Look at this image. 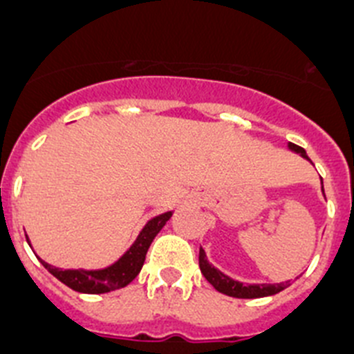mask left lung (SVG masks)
Listing matches in <instances>:
<instances>
[{
    "instance_id": "obj_1",
    "label": "left lung",
    "mask_w": 354,
    "mask_h": 354,
    "mask_svg": "<svg viewBox=\"0 0 354 354\" xmlns=\"http://www.w3.org/2000/svg\"><path fill=\"white\" fill-rule=\"evenodd\" d=\"M289 148L295 149L296 153H301V157L308 158L305 155V149L300 148V146L292 145L289 142ZM199 268L201 273L205 275V279L208 280L209 284L216 289L222 295L232 296V298H263V296H270V295H277L282 289L288 288V282H282V284H261V286H245L241 282H236V280L229 279L227 275H224L222 272H218L216 268H213L212 264L208 263L205 256V250L199 248Z\"/></svg>"
}]
</instances>
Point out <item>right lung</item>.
I'll list each match as a JSON object with an SVG mask.
<instances>
[{
    "instance_id": "add662e5",
    "label": "right lung",
    "mask_w": 354,
    "mask_h": 354,
    "mask_svg": "<svg viewBox=\"0 0 354 354\" xmlns=\"http://www.w3.org/2000/svg\"><path fill=\"white\" fill-rule=\"evenodd\" d=\"M171 218V212L158 215L145 225L139 232L138 240L132 247L122 256V259L116 261L114 264L107 266L104 270H62L56 266H50L49 263L40 259L44 268L49 273H53L59 282L68 286L77 292H86V295H102V292H109L114 289L125 288L130 284L136 277L141 272L142 264H145L146 252H148L149 245L157 236L158 231L165 225V222Z\"/></svg>"
}]
</instances>
